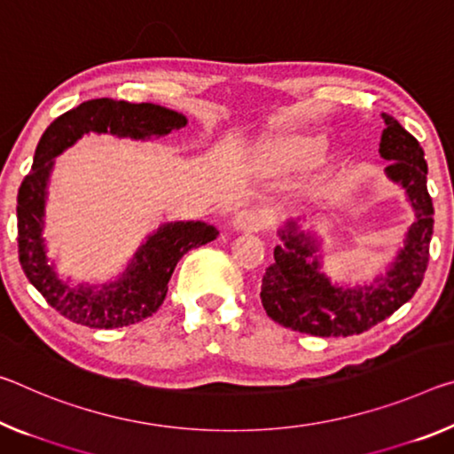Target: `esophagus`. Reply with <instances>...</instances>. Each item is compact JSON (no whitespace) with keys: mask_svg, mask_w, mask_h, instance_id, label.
I'll use <instances>...</instances> for the list:
<instances>
[{"mask_svg":"<svg viewBox=\"0 0 454 454\" xmlns=\"http://www.w3.org/2000/svg\"><path fill=\"white\" fill-rule=\"evenodd\" d=\"M266 214L261 210H253V207H247V210H240L234 215L232 224L236 230H248V232H256V230H262L266 226Z\"/></svg>","mask_w":454,"mask_h":454,"instance_id":"obj_1","label":"esophagus"}]
</instances>
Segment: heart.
<instances>
[{
  "label": "heart",
  "instance_id": "obj_1",
  "mask_svg": "<svg viewBox=\"0 0 454 454\" xmlns=\"http://www.w3.org/2000/svg\"><path fill=\"white\" fill-rule=\"evenodd\" d=\"M319 149V143L311 139H301V137H280V139L269 143L266 147V155L269 161L277 168H294L307 161L315 151Z\"/></svg>",
  "mask_w": 454,
  "mask_h": 454
}]
</instances>
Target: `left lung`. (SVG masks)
Listing matches in <instances>:
<instances>
[{
	"label": "left lung",
	"mask_w": 454,
	"mask_h": 454,
	"mask_svg": "<svg viewBox=\"0 0 454 454\" xmlns=\"http://www.w3.org/2000/svg\"><path fill=\"white\" fill-rule=\"evenodd\" d=\"M380 155L392 161L386 176L406 190L414 210L404 247L384 277L372 285L340 286L321 272L319 240L286 222L278 236L285 244L275 248V262L266 269L261 301L266 315L278 325L317 337H348L364 333L412 299L428 266L433 239V198L427 190L428 165L420 143L390 114L382 113Z\"/></svg>",
	"instance_id": "8db88e82"
}]
</instances>
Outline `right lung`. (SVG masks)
<instances>
[{"mask_svg":"<svg viewBox=\"0 0 454 454\" xmlns=\"http://www.w3.org/2000/svg\"><path fill=\"white\" fill-rule=\"evenodd\" d=\"M188 125L182 113L153 103L92 98L54 119L35 147L32 171L18 192V254L30 283L64 317L95 329L139 323L161 307L176 264L188 250L215 240L218 230L206 222H169L147 236L123 275L103 286H70L46 256V188L54 157L86 133H111L131 139L165 137Z\"/></svg>","mask_w":454,"mask_h":454,"instance_id":"1","label":"right lung"}]
</instances>
